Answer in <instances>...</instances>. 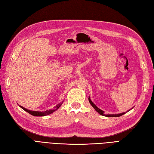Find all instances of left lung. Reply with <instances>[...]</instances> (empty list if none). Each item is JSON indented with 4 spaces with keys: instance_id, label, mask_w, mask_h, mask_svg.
<instances>
[{
    "instance_id": "left-lung-1",
    "label": "left lung",
    "mask_w": 154,
    "mask_h": 154,
    "mask_svg": "<svg viewBox=\"0 0 154 154\" xmlns=\"http://www.w3.org/2000/svg\"><path fill=\"white\" fill-rule=\"evenodd\" d=\"M88 101H89L90 104L92 105V106L95 109V110L97 112H98L100 115L101 116H106V117H119V116H122L123 114H125V112H122V113H119V114H104V111L101 110L100 109H99L98 107H97L93 102L91 101V97L90 96L88 97Z\"/></svg>"
}]
</instances>
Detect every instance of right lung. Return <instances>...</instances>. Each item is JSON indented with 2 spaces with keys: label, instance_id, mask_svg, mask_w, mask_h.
Segmentation results:
<instances>
[{
  "label": "right lung",
  "instance_id": "obj_1",
  "mask_svg": "<svg viewBox=\"0 0 154 154\" xmlns=\"http://www.w3.org/2000/svg\"><path fill=\"white\" fill-rule=\"evenodd\" d=\"M63 101H62V102H60V103H58V105H56V106L54 107L53 109H49V110H47L44 111V112H40H40H39V111H32V110H31L27 109L24 108V107H23L22 106H20V105H19V106H20V107H21V108H22L23 110H24L25 111L27 112H28L29 114H31L32 116H48V115H49V114H52L53 112H54V111L57 110L60 108V107L61 106V105H62V103H63Z\"/></svg>",
  "mask_w": 154,
  "mask_h": 154
}]
</instances>
